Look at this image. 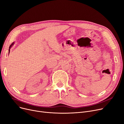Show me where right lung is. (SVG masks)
Returning a JSON list of instances; mask_svg holds the SVG:
<instances>
[{
	"label": "right lung",
	"instance_id": "right-lung-1",
	"mask_svg": "<svg viewBox=\"0 0 124 124\" xmlns=\"http://www.w3.org/2000/svg\"><path fill=\"white\" fill-rule=\"evenodd\" d=\"M13 44H14V42H13V43H12V44H11V45H10V46H9V49H10V47H11V46H12V45H13Z\"/></svg>",
	"mask_w": 124,
	"mask_h": 124
}]
</instances>
